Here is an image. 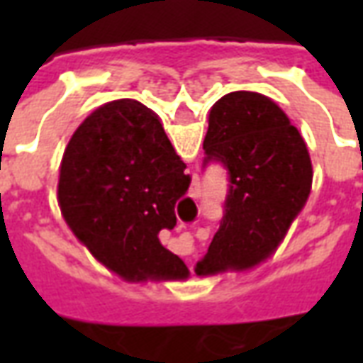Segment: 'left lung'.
<instances>
[{
    "instance_id": "8db88e82",
    "label": "left lung",
    "mask_w": 363,
    "mask_h": 363,
    "mask_svg": "<svg viewBox=\"0 0 363 363\" xmlns=\"http://www.w3.org/2000/svg\"><path fill=\"white\" fill-rule=\"evenodd\" d=\"M204 151L228 167L231 184L220 229L194 270H252L276 252L309 198L307 143L272 99L233 91L210 108Z\"/></svg>"
}]
</instances>
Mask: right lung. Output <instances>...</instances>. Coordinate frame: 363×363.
<instances>
[{"mask_svg":"<svg viewBox=\"0 0 363 363\" xmlns=\"http://www.w3.org/2000/svg\"><path fill=\"white\" fill-rule=\"evenodd\" d=\"M184 169L155 112L135 99L111 101L67 142L60 210L74 235L122 280H186V264L159 241L177 225L174 204L190 184Z\"/></svg>","mask_w":363,"mask_h":363,"instance_id":"1","label":"right lung"}]
</instances>
